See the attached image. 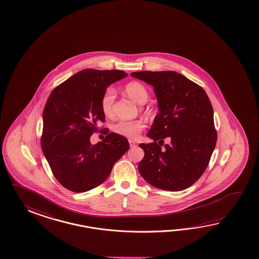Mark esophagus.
<instances>
[{
    "label": "esophagus",
    "mask_w": 259,
    "mask_h": 259,
    "mask_svg": "<svg viewBox=\"0 0 259 259\" xmlns=\"http://www.w3.org/2000/svg\"><path fill=\"white\" fill-rule=\"evenodd\" d=\"M129 144H130V146H131V147H134V146H136V145H137V142H136V141H132V140H130V141H129Z\"/></svg>",
    "instance_id": "1"
}]
</instances>
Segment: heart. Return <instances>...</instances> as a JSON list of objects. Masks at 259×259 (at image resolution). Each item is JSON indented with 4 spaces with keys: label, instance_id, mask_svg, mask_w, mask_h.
Listing matches in <instances>:
<instances>
[{
    "label": "heart",
    "instance_id": "heart-1",
    "mask_svg": "<svg viewBox=\"0 0 259 259\" xmlns=\"http://www.w3.org/2000/svg\"><path fill=\"white\" fill-rule=\"evenodd\" d=\"M126 94L138 104H145L148 100L147 89L140 82L133 81L125 87ZM116 91L113 88H107L103 93L101 101V108L102 113L109 117L112 114V106L115 100ZM144 128V123L141 120H119L113 125L114 133L118 134L121 137L128 139H136Z\"/></svg>",
    "mask_w": 259,
    "mask_h": 259
}]
</instances>
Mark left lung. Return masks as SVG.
Segmentation results:
<instances>
[{
	"label": "left lung",
	"instance_id": "1",
	"mask_svg": "<svg viewBox=\"0 0 259 259\" xmlns=\"http://www.w3.org/2000/svg\"><path fill=\"white\" fill-rule=\"evenodd\" d=\"M131 76L154 87L158 107L147 133L154 142L140 144L144 151L139 163L141 177L165 191L188 188L206 170L217 143L208 96L203 88L174 71H141ZM165 137L170 143L162 149L158 144Z\"/></svg>",
	"mask_w": 259,
	"mask_h": 259
}]
</instances>
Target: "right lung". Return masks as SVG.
Returning <instances> with one entry per match:
<instances>
[{
	"label": "right lung",
	"instance_id": "right-lung-1",
	"mask_svg": "<svg viewBox=\"0 0 259 259\" xmlns=\"http://www.w3.org/2000/svg\"><path fill=\"white\" fill-rule=\"evenodd\" d=\"M120 70L84 69L55 88L42 114L41 148L57 181L83 193L101 185L129 149L124 137L110 133L92 145L90 137L104 121L101 108L110 84L125 78Z\"/></svg>",
	"mask_w": 259,
	"mask_h": 259
}]
</instances>
